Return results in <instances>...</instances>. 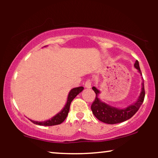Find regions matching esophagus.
<instances>
[{"label":"esophagus","instance_id":"34e87169","mask_svg":"<svg viewBox=\"0 0 158 158\" xmlns=\"http://www.w3.org/2000/svg\"><path fill=\"white\" fill-rule=\"evenodd\" d=\"M91 83H92L91 80L88 79L85 83V87L87 88H90V87H91Z\"/></svg>","mask_w":158,"mask_h":158}]
</instances>
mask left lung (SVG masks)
I'll use <instances>...</instances> for the list:
<instances>
[{
    "instance_id": "obj_1",
    "label": "left lung",
    "mask_w": 158,
    "mask_h": 158,
    "mask_svg": "<svg viewBox=\"0 0 158 158\" xmlns=\"http://www.w3.org/2000/svg\"><path fill=\"white\" fill-rule=\"evenodd\" d=\"M135 67L139 70L140 74L142 75L139 62L137 60L135 62ZM142 92L140 94L139 97L138 98L137 102L124 109H116L115 107L110 106L106 104L105 103L101 102L98 98V95L100 92H99V90L96 88L93 87L92 89L94 90L95 94H96L95 100L91 105V110L93 114L101 122L109 124H118V123L123 122L124 121L129 119V118L132 117L137 113V111L139 110L144 101L145 91H144L143 82H142Z\"/></svg>"
}]
</instances>
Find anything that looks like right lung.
I'll use <instances>...</instances> for the list:
<instances>
[{
	"label": "right lung",
	"mask_w": 158,
	"mask_h": 158,
	"mask_svg": "<svg viewBox=\"0 0 158 158\" xmlns=\"http://www.w3.org/2000/svg\"><path fill=\"white\" fill-rule=\"evenodd\" d=\"M83 87H77L72 89L69 93L68 98V101H67V103L64 106L63 109L62 110L60 113H58L57 115H55L54 117H52L51 119H49L47 121H44V122H35V121L31 120L34 124L40 125V126H54V125H57L60 124L62 122H63L64 119H65L67 116H68L69 110H70V103L72 102L73 99H74L75 97L77 96V94H79L82 90H83Z\"/></svg>",
	"instance_id": "add662e5"
}]
</instances>
